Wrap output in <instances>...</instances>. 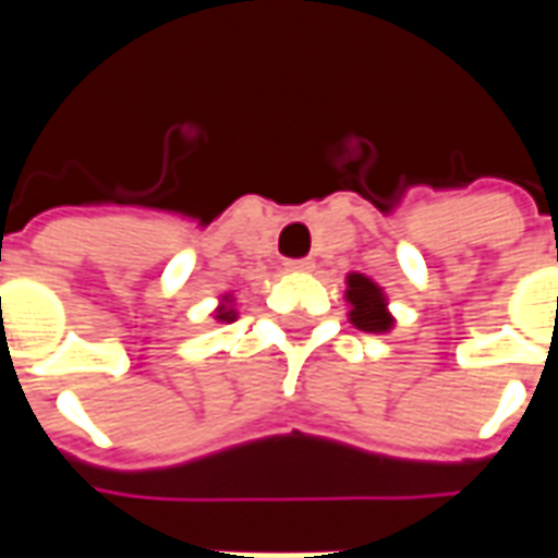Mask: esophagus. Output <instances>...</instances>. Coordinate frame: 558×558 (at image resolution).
Returning a JSON list of instances; mask_svg holds the SVG:
<instances>
[{"mask_svg": "<svg viewBox=\"0 0 558 558\" xmlns=\"http://www.w3.org/2000/svg\"><path fill=\"white\" fill-rule=\"evenodd\" d=\"M287 268H290V271H314V259H311V256H302V259H287Z\"/></svg>", "mask_w": 558, "mask_h": 558, "instance_id": "34e87169", "label": "esophagus"}]
</instances>
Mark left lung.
<instances>
[{
  "instance_id": "1",
  "label": "left lung",
  "mask_w": 558,
  "mask_h": 558,
  "mask_svg": "<svg viewBox=\"0 0 558 558\" xmlns=\"http://www.w3.org/2000/svg\"><path fill=\"white\" fill-rule=\"evenodd\" d=\"M347 283H350L347 299L352 304V323L362 328V331H388L391 328V316L386 311L383 290L376 287L374 280L364 278V275H350Z\"/></svg>"
}]
</instances>
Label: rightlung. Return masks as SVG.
Here are the masks:
<instances>
[{"instance_id":"obj_1","label":"right lung","mask_w":558,"mask_h":558,"mask_svg":"<svg viewBox=\"0 0 558 558\" xmlns=\"http://www.w3.org/2000/svg\"><path fill=\"white\" fill-rule=\"evenodd\" d=\"M232 316H235V314H232V311H227V307H220V311H218V319H223V323H230Z\"/></svg>"}]
</instances>
